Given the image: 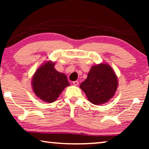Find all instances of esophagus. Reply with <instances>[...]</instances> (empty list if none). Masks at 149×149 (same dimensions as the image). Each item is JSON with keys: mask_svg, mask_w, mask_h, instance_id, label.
<instances>
[{"mask_svg": "<svg viewBox=\"0 0 149 149\" xmlns=\"http://www.w3.org/2000/svg\"><path fill=\"white\" fill-rule=\"evenodd\" d=\"M72 83H73V85H75V86H77V85H79V81H73Z\"/></svg>", "mask_w": 149, "mask_h": 149, "instance_id": "34e87169", "label": "esophagus"}]
</instances>
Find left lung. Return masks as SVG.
I'll list each match as a JSON object with an SVG mask.
<instances>
[{"mask_svg":"<svg viewBox=\"0 0 149 149\" xmlns=\"http://www.w3.org/2000/svg\"><path fill=\"white\" fill-rule=\"evenodd\" d=\"M117 87V75L107 64L93 66L87 79L80 85L88 100L95 105L109 102L115 95Z\"/></svg>","mask_w":149,"mask_h":149,"instance_id":"obj_1","label":"left lung"}]
</instances>
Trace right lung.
Returning <instances> with one entry per match:
<instances>
[{
  "instance_id": "1",
  "label": "right lung",
  "mask_w": 149,
  "mask_h": 149,
  "mask_svg": "<svg viewBox=\"0 0 149 149\" xmlns=\"http://www.w3.org/2000/svg\"><path fill=\"white\" fill-rule=\"evenodd\" d=\"M55 62L48 61L38 68L33 75L32 86L38 98L48 103L54 102L68 86L66 74L54 68Z\"/></svg>"
}]
</instances>
